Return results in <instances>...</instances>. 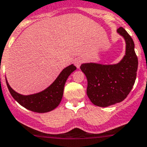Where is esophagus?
<instances>
[{"mask_svg": "<svg viewBox=\"0 0 147 147\" xmlns=\"http://www.w3.org/2000/svg\"><path fill=\"white\" fill-rule=\"evenodd\" d=\"M82 62H83V60L82 59H80V58H77V59H76L75 61H74V63H75L76 66L77 67L78 69L80 68V65L82 64Z\"/></svg>", "mask_w": 147, "mask_h": 147, "instance_id": "esophagus-1", "label": "esophagus"}]
</instances>
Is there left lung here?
I'll list each match as a JSON object with an SVG mask.
<instances>
[{
	"instance_id": "8db88e82",
	"label": "left lung",
	"mask_w": 147,
	"mask_h": 147,
	"mask_svg": "<svg viewBox=\"0 0 147 147\" xmlns=\"http://www.w3.org/2000/svg\"><path fill=\"white\" fill-rule=\"evenodd\" d=\"M117 33L126 41V54L121 62L114 65L85 63L80 66L88 80V97L99 107H107L124 100L137 77L138 59L134 42L123 27L117 29Z\"/></svg>"
}]
</instances>
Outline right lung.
I'll return each instance as SVG.
<instances>
[{
    "label": "right lung",
    "mask_w": 147,
    "mask_h": 147,
    "mask_svg": "<svg viewBox=\"0 0 147 147\" xmlns=\"http://www.w3.org/2000/svg\"><path fill=\"white\" fill-rule=\"evenodd\" d=\"M76 69L74 65L65 68L59 76L47 89L41 92L30 95L18 94L10 88L6 79L8 89L12 97L26 109L37 113H46L55 109L59 105L63 95L64 86L67 78Z\"/></svg>",
    "instance_id": "1"
}]
</instances>
